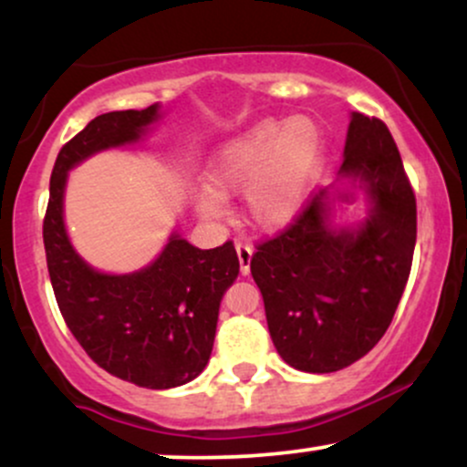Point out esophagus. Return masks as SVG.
<instances>
[{
  "label": "esophagus",
  "mask_w": 467,
  "mask_h": 467,
  "mask_svg": "<svg viewBox=\"0 0 467 467\" xmlns=\"http://www.w3.org/2000/svg\"><path fill=\"white\" fill-rule=\"evenodd\" d=\"M237 256H239V270L241 275L250 272V259H252V245L250 244H237Z\"/></svg>",
  "instance_id": "obj_1"
}]
</instances>
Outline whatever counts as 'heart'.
<instances>
[{
	"instance_id": "1",
	"label": "heart",
	"mask_w": 467,
	"mask_h": 467,
	"mask_svg": "<svg viewBox=\"0 0 467 467\" xmlns=\"http://www.w3.org/2000/svg\"><path fill=\"white\" fill-rule=\"evenodd\" d=\"M323 158L320 130L309 118L294 116L278 125L264 120L223 144L208 186L197 192L203 217L222 219L223 197L244 191L245 213L259 228H278L296 215Z\"/></svg>"
}]
</instances>
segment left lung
I'll use <instances>...</instances> for the list:
<instances>
[{"mask_svg":"<svg viewBox=\"0 0 467 467\" xmlns=\"http://www.w3.org/2000/svg\"><path fill=\"white\" fill-rule=\"evenodd\" d=\"M342 173L360 178L373 202L358 233L329 230L320 192L250 261L278 356L307 373L340 371L378 345L415 252V191L379 118L353 111Z\"/></svg>","mask_w":467,"mask_h":467,"instance_id":"obj_1","label":"left lung"}]
</instances>
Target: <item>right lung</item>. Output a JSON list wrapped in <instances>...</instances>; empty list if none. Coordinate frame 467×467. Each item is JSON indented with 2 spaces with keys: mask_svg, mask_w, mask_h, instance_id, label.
Listing matches in <instances>:
<instances>
[{
  "mask_svg": "<svg viewBox=\"0 0 467 467\" xmlns=\"http://www.w3.org/2000/svg\"><path fill=\"white\" fill-rule=\"evenodd\" d=\"M158 105L96 116L61 147L44 217L47 272L67 329L92 360L144 389H173L203 371L215 342L219 303L239 275L233 241L200 250L178 234L136 275H100L69 245L63 189L74 164L100 149L133 142Z\"/></svg>",
  "mask_w": 467,
  "mask_h": 467,
  "instance_id": "right-lung-1",
  "label": "right lung"
}]
</instances>
